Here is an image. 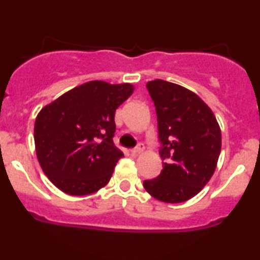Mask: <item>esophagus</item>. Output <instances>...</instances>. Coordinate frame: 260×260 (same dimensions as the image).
<instances>
[{"label":"esophagus","instance_id":"34e87169","mask_svg":"<svg viewBox=\"0 0 260 260\" xmlns=\"http://www.w3.org/2000/svg\"><path fill=\"white\" fill-rule=\"evenodd\" d=\"M143 150H144V145H143L142 143H139V144L137 145V147H134L133 149H131V153H132V154H139V153H142Z\"/></svg>","mask_w":260,"mask_h":260}]
</instances>
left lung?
<instances>
[{
	"label": "left lung",
	"mask_w": 260,
	"mask_h": 260,
	"mask_svg": "<svg viewBox=\"0 0 260 260\" xmlns=\"http://www.w3.org/2000/svg\"><path fill=\"white\" fill-rule=\"evenodd\" d=\"M147 89L156 111L164 169L143 186L157 201L186 202L215 171L221 131L213 111L193 91L162 79L148 82Z\"/></svg>",
	"instance_id": "8db88e82"
}]
</instances>
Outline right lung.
I'll return each instance as SVG.
<instances>
[{
  "label": "right lung",
  "mask_w": 260,
  "mask_h": 260,
  "mask_svg": "<svg viewBox=\"0 0 260 260\" xmlns=\"http://www.w3.org/2000/svg\"><path fill=\"white\" fill-rule=\"evenodd\" d=\"M132 84L92 80L61 95L39 112L34 126L44 174L62 192L86 196L105 187L123 153L113 144L116 109Z\"/></svg>",
  "instance_id": "right-lung-1"
}]
</instances>
